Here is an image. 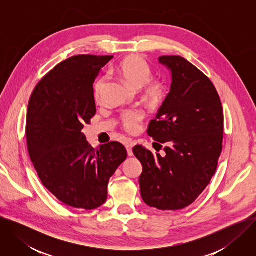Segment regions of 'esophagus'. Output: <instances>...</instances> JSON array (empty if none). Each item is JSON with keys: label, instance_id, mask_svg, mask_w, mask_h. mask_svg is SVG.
<instances>
[{"label": "esophagus", "instance_id": "1", "mask_svg": "<svg viewBox=\"0 0 256 256\" xmlns=\"http://www.w3.org/2000/svg\"><path fill=\"white\" fill-rule=\"evenodd\" d=\"M134 146V142H128L126 144V151H128V155L130 157L132 156V147Z\"/></svg>", "mask_w": 256, "mask_h": 256}]
</instances>
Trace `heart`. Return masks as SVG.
Segmentation results:
<instances>
[{
  "label": "heart",
  "mask_w": 256,
  "mask_h": 256,
  "mask_svg": "<svg viewBox=\"0 0 256 256\" xmlns=\"http://www.w3.org/2000/svg\"><path fill=\"white\" fill-rule=\"evenodd\" d=\"M116 72L132 87L140 88L142 86L144 97L150 103H159L164 98L166 93L165 84L159 79L151 78L152 68L140 56H132L124 58L116 68ZM104 87V79H100L95 84L94 95L97 101L101 100ZM142 118V112L138 109H128L122 114L120 124L126 132L134 134L140 130Z\"/></svg>",
  "instance_id": "1"
}]
</instances>
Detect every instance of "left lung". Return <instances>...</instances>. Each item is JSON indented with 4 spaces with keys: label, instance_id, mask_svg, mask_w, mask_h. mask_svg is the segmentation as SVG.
Wrapping results in <instances>:
<instances>
[{
    "label": "left lung",
    "instance_id": "1",
    "mask_svg": "<svg viewBox=\"0 0 256 256\" xmlns=\"http://www.w3.org/2000/svg\"><path fill=\"white\" fill-rule=\"evenodd\" d=\"M159 62L171 70L172 82L148 134L166 144L165 156L140 144L132 152L142 165L144 202L176 210L192 204L214 176L223 148L224 114L214 84L196 66L179 56H160Z\"/></svg>",
    "mask_w": 256,
    "mask_h": 256
}]
</instances>
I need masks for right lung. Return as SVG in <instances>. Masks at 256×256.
Here are the masks:
<instances>
[{
	"label": "right lung",
	"mask_w": 256,
	"mask_h": 256,
	"mask_svg": "<svg viewBox=\"0 0 256 256\" xmlns=\"http://www.w3.org/2000/svg\"><path fill=\"white\" fill-rule=\"evenodd\" d=\"M112 58L79 54L60 62L36 85L29 100L30 159L44 188L68 206H102L109 179L128 156L118 142L94 149L82 132L96 114L94 81Z\"/></svg>",
	"instance_id": "add662e5"
}]
</instances>
